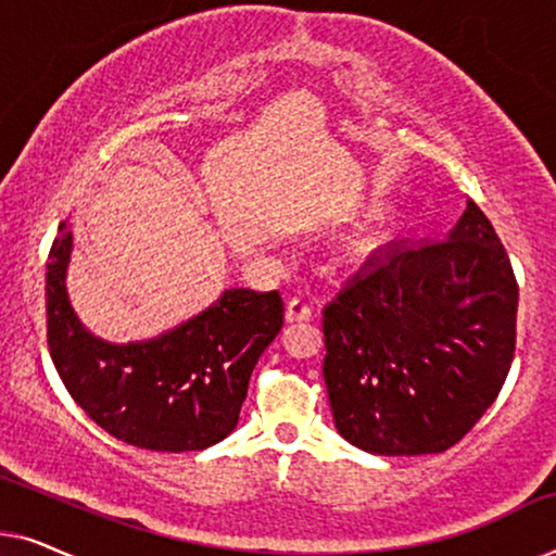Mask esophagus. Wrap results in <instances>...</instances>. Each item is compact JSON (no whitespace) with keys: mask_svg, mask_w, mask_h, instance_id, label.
Returning <instances> with one entry per match:
<instances>
[{"mask_svg":"<svg viewBox=\"0 0 556 556\" xmlns=\"http://www.w3.org/2000/svg\"><path fill=\"white\" fill-rule=\"evenodd\" d=\"M311 316H314V308H311V303L306 301V299H299V295H295V299H291L288 301V306H286V318L288 321H311Z\"/></svg>","mask_w":556,"mask_h":556,"instance_id":"34e87169","label":"esophagus"}]
</instances>
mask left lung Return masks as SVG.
I'll list each match as a JSON object with an SVG mask.
<instances>
[{
    "label": "left lung",
    "mask_w": 556,
    "mask_h": 556,
    "mask_svg": "<svg viewBox=\"0 0 556 556\" xmlns=\"http://www.w3.org/2000/svg\"><path fill=\"white\" fill-rule=\"evenodd\" d=\"M519 286L468 202L440 242H392L324 308V382L341 438L377 455L443 453L498 397Z\"/></svg>",
    "instance_id": "8db88e82"
}]
</instances>
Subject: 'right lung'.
Segmentation results:
<instances>
[{
    "label": "right lung",
    "instance_id": "add662e5",
    "mask_svg": "<svg viewBox=\"0 0 556 556\" xmlns=\"http://www.w3.org/2000/svg\"><path fill=\"white\" fill-rule=\"evenodd\" d=\"M71 223L48 261V346L71 397L109 435L156 453L204 451L235 430L257 359L283 326L278 291H225L215 306L154 341L105 344L65 293Z\"/></svg>",
    "mask_w": 556,
    "mask_h": 556
}]
</instances>
